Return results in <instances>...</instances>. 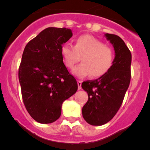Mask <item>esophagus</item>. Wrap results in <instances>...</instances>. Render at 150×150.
I'll use <instances>...</instances> for the list:
<instances>
[{
  "mask_svg": "<svg viewBox=\"0 0 150 150\" xmlns=\"http://www.w3.org/2000/svg\"><path fill=\"white\" fill-rule=\"evenodd\" d=\"M81 85H82V81H78V90L81 89Z\"/></svg>",
  "mask_w": 150,
  "mask_h": 150,
  "instance_id": "1",
  "label": "esophagus"
}]
</instances>
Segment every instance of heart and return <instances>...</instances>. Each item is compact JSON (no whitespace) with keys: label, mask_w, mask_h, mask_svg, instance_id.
I'll return each instance as SVG.
<instances>
[{"label":"heart","mask_w":150,"mask_h":150,"mask_svg":"<svg viewBox=\"0 0 150 150\" xmlns=\"http://www.w3.org/2000/svg\"><path fill=\"white\" fill-rule=\"evenodd\" d=\"M61 54L64 64L69 69H72L81 57L82 63L72 70V73L79 78L103 76L111 69L115 59L112 48L89 35L78 37L74 46L69 43L63 45Z\"/></svg>","instance_id":"obj_1"}]
</instances>
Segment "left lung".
Segmentation results:
<instances>
[{
	"mask_svg": "<svg viewBox=\"0 0 150 150\" xmlns=\"http://www.w3.org/2000/svg\"><path fill=\"white\" fill-rule=\"evenodd\" d=\"M115 50L114 62L107 73L98 79L83 82L88 100L82 109L84 120L102 125L113 118L120 109L131 81V54L123 40L113 34H104Z\"/></svg>",
	"mask_w": 150,
	"mask_h": 150,
	"instance_id": "1",
	"label": "left lung"
}]
</instances>
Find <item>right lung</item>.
<instances>
[{
  "instance_id": "1",
  "label": "right lung",
  "mask_w": 150,
  "mask_h": 150,
  "mask_svg": "<svg viewBox=\"0 0 150 150\" xmlns=\"http://www.w3.org/2000/svg\"><path fill=\"white\" fill-rule=\"evenodd\" d=\"M72 36L65 28H48L26 45L19 68L23 102L40 123L59 118L62 103L78 90L75 78L63 62L61 48Z\"/></svg>"
}]
</instances>
